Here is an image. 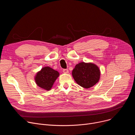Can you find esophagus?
Returning <instances> with one entry per match:
<instances>
[{
	"label": "esophagus",
	"instance_id": "1",
	"mask_svg": "<svg viewBox=\"0 0 135 135\" xmlns=\"http://www.w3.org/2000/svg\"><path fill=\"white\" fill-rule=\"evenodd\" d=\"M63 72H64L65 74H68V73H69L68 69H64V70H63Z\"/></svg>",
	"mask_w": 135,
	"mask_h": 135
}]
</instances>
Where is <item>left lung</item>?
<instances>
[{
    "instance_id": "left-lung-1",
    "label": "left lung",
    "mask_w": 135,
    "mask_h": 135,
    "mask_svg": "<svg viewBox=\"0 0 135 135\" xmlns=\"http://www.w3.org/2000/svg\"><path fill=\"white\" fill-rule=\"evenodd\" d=\"M72 76L79 85L89 89L99 81L100 70L97 65L92 62H82L75 66L72 71Z\"/></svg>"
}]
</instances>
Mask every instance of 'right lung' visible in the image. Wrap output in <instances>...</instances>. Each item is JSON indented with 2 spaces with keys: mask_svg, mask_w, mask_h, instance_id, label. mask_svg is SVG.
<instances>
[{
  "mask_svg": "<svg viewBox=\"0 0 135 135\" xmlns=\"http://www.w3.org/2000/svg\"><path fill=\"white\" fill-rule=\"evenodd\" d=\"M59 75L60 74L57 71L45 66L36 73L34 79L37 86L46 91H49Z\"/></svg>",
  "mask_w": 135,
  "mask_h": 135,
  "instance_id": "add662e5",
  "label": "right lung"
}]
</instances>
